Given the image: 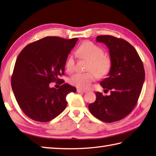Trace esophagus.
<instances>
[{"mask_svg": "<svg viewBox=\"0 0 156 156\" xmlns=\"http://www.w3.org/2000/svg\"><path fill=\"white\" fill-rule=\"evenodd\" d=\"M77 92L78 93H86L87 90H83V89H77Z\"/></svg>", "mask_w": 156, "mask_h": 156, "instance_id": "34e87169", "label": "esophagus"}]
</instances>
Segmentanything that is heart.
I'll return each mask as SVG.
<instances>
[{
  "label": "heart",
  "mask_w": 156,
  "mask_h": 156,
  "mask_svg": "<svg viewBox=\"0 0 156 156\" xmlns=\"http://www.w3.org/2000/svg\"><path fill=\"white\" fill-rule=\"evenodd\" d=\"M78 55L89 63L88 71L94 73H77L69 79L70 83L80 89H88L95 80V76L99 78L106 77L111 69V60L104 56V50L91 42L86 41L82 44L77 50ZM66 69L72 72L75 69V60L73 56H69L66 61Z\"/></svg>",
  "instance_id": "b5f03b06"
}]
</instances>
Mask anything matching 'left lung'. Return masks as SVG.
<instances>
[{"label": "left lung", "instance_id": "obj_1", "mask_svg": "<svg viewBox=\"0 0 156 156\" xmlns=\"http://www.w3.org/2000/svg\"><path fill=\"white\" fill-rule=\"evenodd\" d=\"M96 41L109 49L111 69L100 84L111 91L106 96L96 92V100L89 109L98 119L112 123L122 119L134 108L145 80V69L136 50L127 41L111 35L98 36Z\"/></svg>", "mask_w": 156, "mask_h": 156}]
</instances>
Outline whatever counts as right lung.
I'll use <instances>...</instances> for the list:
<instances>
[{"mask_svg": "<svg viewBox=\"0 0 156 156\" xmlns=\"http://www.w3.org/2000/svg\"><path fill=\"white\" fill-rule=\"evenodd\" d=\"M78 38L66 39L46 37L34 41L19 54L11 76V87L22 111L29 118L48 122L66 109V96L76 89L67 83L58 90L50 87L51 82L64 83L69 53Z\"/></svg>", "mask_w": 156, "mask_h": 156, "instance_id": "obj_1", "label": "right lung"}]
</instances>
